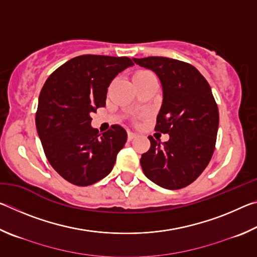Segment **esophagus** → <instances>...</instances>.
Returning <instances> with one entry per match:
<instances>
[{
	"label": "esophagus",
	"instance_id": "1",
	"mask_svg": "<svg viewBox=\"0 0 257 257\" xmlns=\"http://www.w3.org/2000/svg\"><path fill=\"white\" fill-rule=\"evenodd\" d=\"M137 136V134H135L133 132H128V139L129 141H133V139Z\"/></svg>",
	"mask_w": 257,
	"mask_h": 257
}]
</instances>
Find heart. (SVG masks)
<instances>
[{
  "label": "heart",
  "instance_id": "obj_1",
  "mask_svg": "<svg viewBox=\"0 0 257 257\" xmlns=\"http://www.w3.org/2000/svg\"><path fill=\"white\" fill-rule=\"evenodd\" d=\"M149 75H152V73L149 72V71H146V70H141V71H137L136 73H135L134 77H133V79L135 80V79H137V78H141V77H144V76H149Z\"/></svg>",
  "mask_w": 257,
  "mask_h": 257
}]
</instances>
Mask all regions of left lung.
Wrapping results in <instances>:
<instances>
[{"label":"left lung","instance_id":"left-lung-1","mask_svg":"<svg viewBox=\"0 0 257 257\" xmlns=\"http://www.w3.org/2000/svg\"><path fill=\"white\" fill-rule=\"evenodd\" d=\"M135 63L153 70L163 88L155 132L169 134L161 143L149 136L150 150L142 155L145 176L167 189H180L201 176L215 149L219 110L207 80L184 61L149 56Z\"/></svg>","mask_w":257,"mask_h":257}]
</instances>
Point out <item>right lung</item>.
<instances>
[{
  "instance_id": "1",
  "label": "right lung",
  "mask_w": 257,
  "mask_h": 257,
  "mask_svg": "<svg viewBox=\"0 0 257 257\" xmlns=\"http://www.w3.org/2000/svg\"><path fill=\"white\" fill-rule=\"evenodd\" d=\"M133 64L127 56L79 55L52 72L43 86L37 133L52 168L70 184L93 185L112 171L127 132L112 124L99 134L90 127V113L105 106L111 81Z\"/></svg>"
}]
</instances>
